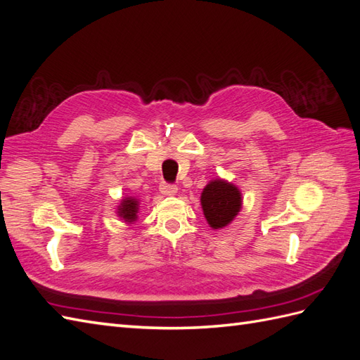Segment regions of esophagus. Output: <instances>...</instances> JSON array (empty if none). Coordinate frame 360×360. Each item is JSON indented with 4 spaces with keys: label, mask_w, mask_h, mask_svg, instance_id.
Listing matches in <instances>:
<instances>
[{
    "label": "esophagus",
    "mask_w": 360,
    "mask_h": 360,
    "mask_svg": "<svg viewBox=\"0 0 360 360\" xmlns=\"http://www.w3.org/2000/svg\"><path fill=\"white\" fill-rule=\"evenodd\" d=\"M159 189H160L163 195H175V194H177V186L171 185V183H166V181L160 183Z\"/></svg>",
    "instance_id": "obj_1"
}]
</instances>
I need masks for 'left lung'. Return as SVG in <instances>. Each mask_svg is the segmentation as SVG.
Here are the masks:
<instances>
[{
    "instance_id": "left-lung-1",
    "label": "left lung",
    "mask_w": 360,
    "mask_h": 360,
    "mask_svg": "<svg viewBox=\"0 0 360 360\" xmlns=\"http://www.w3.org/2000/svg\"><path fill=\"white\" fill-rule=\"evenodd\" d=\"M201 206L214 229L229 224L241 209V192L224 180H214L203 189Z\"/></svg>"
}]
</instances>
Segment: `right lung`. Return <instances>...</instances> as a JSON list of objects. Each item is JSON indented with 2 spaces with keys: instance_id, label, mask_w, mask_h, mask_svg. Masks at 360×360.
Listing matches in <instances>:
<instances>
[{
  "instance_id": "right-lung-1",
  "label": "right lung",
  "mask_w": 360,
  "mask_h": 360,
  "mask_svg": "<svg viewBox=\"0 0 360 360\" xmlns=\"http://www.w3.org/2000/svg\"><path fill=\"white\" fill-rule=\"evenodd\" d=\"M137 200L136 198H125L122 200L120 207H119V215L124 218L125 221H136L137 218Z\"/></svg>"
}]
</instances>
